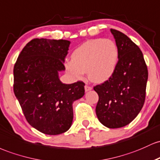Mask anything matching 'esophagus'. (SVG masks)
I'll return each instance as SVG.
<instances>
[{
    "label": "esophagus",
    "mask_w": 160,
    "mask_h": 160,
    "mask_svg": "<svg viewBox=\"0 0 160 160\" xmlns=\"http://www.w3.org/2000/svg\"><path fill=\"white\" fill-rule=\"evenodd\" d=\"M91 89H92V87H91V85H87V84H86V85H85V91H91Z\"/></svg>",
    "instance_id": "esophagus-1"
}]
</instances>
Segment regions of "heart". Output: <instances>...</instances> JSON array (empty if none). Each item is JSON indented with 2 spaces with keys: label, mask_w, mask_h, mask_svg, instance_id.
I'll return each mask as SVG.
<instances>
[{
  "label": "heart",
  "mask_w": 160,
  "mask_h": 160,
  "mask_svg": "<svg viewBox=\"0 0 160 160\" xmlns=\"http://www.w3.org/2000/svg\"><path fill=\"white\" fill-rule=\"evenodd\" d=\"M119 62V49L110 39H91L79 45L65 62L66 72L74 79H82L87 71L91 82L107 81L113 75Z\"/></svg>",
  "instance_id": "1"
}]
</instances>
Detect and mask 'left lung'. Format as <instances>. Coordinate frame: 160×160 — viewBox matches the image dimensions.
I'll return each mask as SVG.
<instances>
[{
  "mask_svg": "<svg viewBox=\"0 0 160 160\" xmlns=\"http://www.w3.org/2000/svg\"><path fill=\"white\" fill-rule=\"evenodd\" d=\"M119 49V62L113 75L94 87L99 96L96 114L109 128L125 126L142 109L148 78V66L138 45L118 30L110 29Z\"/></svg>",
  "mask_w": 160,
  "mask_h": 160,
  "instance_id": "obj_1",
  "label": "left lung"
}]
</instances>
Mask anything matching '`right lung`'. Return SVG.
Wrapping results in <instances>:
<instances>
[{
  "label": "right lung",
  "instance_id": "add662e5",
  "mask_svg": "<svg viewBox=\"0 0 160 160\" xmlns=\"http://www.w3.org/2000/svg\"><path fill=\"white\" fill-rule=\"evenodd\" d=\"M70 41L35 38L18 57L13 68V91L29 125L50 135L69 130L72 103L85 94V83L66 85L59 79Z\"/></svg>",
  "mask_w": 160,
  "mask_h": 160
}]
</instances>
